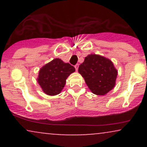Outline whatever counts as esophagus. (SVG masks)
Segmentation results:
<instances>
[{
    "mask_svg": "<svg viewBox=\"0 0 147 147\" xmlns=\"http://www.w3.org/2000/svg\"><path fill=\"white\" fill-rule=\"evenodd\" d=\"M75 68L76 69V70L77 71V70H78V68H79V64H76V65H75Z\"/></svg>",
    "mask_w": 147,
    "mask_h": 147,
    "instance_id": "1",
    "label": "esophagus"
}]
</instances>
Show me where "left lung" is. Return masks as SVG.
Returning <instances> with one entry per match:
<instances>
[{
  "label": "left lung",
  "instance_id": "8db88e82",
  "mask_svg": "<svg viewBox=\"0 0 147 147\" xmlns=\"http://www.w3.org/2000/svg\"><path fill=\"white\" fill-rule=\"evenodd\" d=\"M78 71L94 94L104 95L115 85L117 71L111 60L97 55L86 57Z\"/></svg>",
  "mask_w": 147,
  "mask_h": 147
}]
</instances>
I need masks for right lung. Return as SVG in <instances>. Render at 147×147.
<instances>
[{
	"label": "right lung",
	"mask_w": 147,
	"mask_h": 147,
	"mask_svg": "<svg viewBox=\"0 0 147 147\" xmlns=\"http://www.w3.org/2000/svg\"><path fill=\"white\" fill-rule=\"evenodd\" d=\"M75 71L70 63L55 59L41 68L37 81L45 94L56 95L63 88L67 77Z\"/></svg>",
	"instance_id": "obj_1"
}]
</instances>
